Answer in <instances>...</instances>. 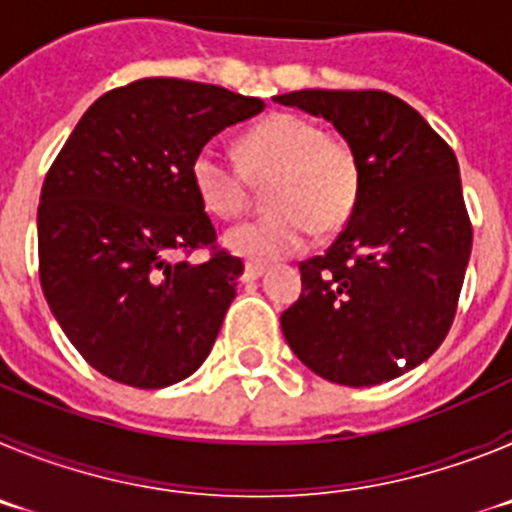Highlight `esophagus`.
Masks as SVG:
<instances>
[{"label": "esophagus", "mask_w": 512, "mask_h": 512, "mask_svg": "<svg viewBox=\"0 0 512 512\" xmlns=\"http://www.w3.org/2000/svg\"><path fill=\"white\" fill-rule=\"evenodd\" d=\"M266 266L261 264H246V269H243V282H253V279L264 277Z\"/></svg>", "instance_id": "esophagus-1"}]
</instances>
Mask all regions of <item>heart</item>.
Returning a JSON list of instances; mask_svg holds the SVG:
<instances>
[{
	"mask_svg": "<svg viewBox=\"0 0 512 512\" xmlns=\"http://www.w3.org/2000/svg\"><path fill=\"white\" fill-rule=\"evenodd\" d=\"M243 169L220 148L194 153L189 179L202 207L215 217H235L251 200V182L269 184V212L225 230L223 246L251 261L295 256L315 230L330 235L354 215L361 192V161L346 138L328 135L300 115H274L241 140Z\"/></svg>",
	"mask_w": 512,
	"mask_h": 512,
	"instance_id": "1",
	"label": "heart"
}]
</instances>
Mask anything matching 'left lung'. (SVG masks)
I'll use <instances>...</instances> for the list:
<instances>
[{"label": "left lung", "mask_w": 512, "mask_h": 512, "mask_svg": "<svg viewBox=\"0 0 512 512\" xmlns=\"http://www.w3.org/2000/svg\"><path fill=\"white\" fill-rule=\"evenodd\" d=\"M274 102L333 122L361 161L354 215L323 256L300 264L284 338L328 382L402 377L449 333L472 253L454 151L410 104L377 89H302Z\"/></svg>", "instance_id": "1"}]
</instances>
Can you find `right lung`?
Segmentation results:
<instances>
[{"label":"right lung","mask_w":512,"mask_h":512,"mask_svg":"<svg viewBox=\"0 0 512 512\" xmlns=\"http://www.w3.org/2000/svg\"><path fill=\"white\" fill-rule=\"evenodd\" d=\"M264 102L215 84L140 79L84 112L45 176L40 287L58 325L104 377L161 390L212 351L243 261L179 259L215 228L189 179L194 153Z\"/></svg>","instance_id":"obj_1"}]
</instances>
